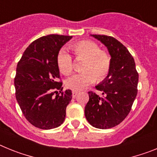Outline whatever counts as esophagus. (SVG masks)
Returning <instances> with one entry per match:
<instances>
[{"label": "esophagus", "instance_id": "obj_1", "mask_svg": "<svg viewBox=\"0 0 157 157\" xmlns=\"http://www.w3.org/2000/svg\"><path fill=\"white\" fill-rule=\"evenodd\" d=\"M77 94H78V93L76 92V91H72V97H73V98H75L76 97V96H77Z\"/></svg>", "mask_w": 157, "mask_h": 157}]
</instances>
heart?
I'll list each match as a JSON object with an SVG mask.
<instances>
[{
    "instance_id": "1",
    "label": "heart",
    "mask_w": 157,
    "mask_h": 157,
    "mask_svg": "<svg viewBox=\"0 0 157 157\" xmlns=\"http://www.w3.org/2000/svg\"><path fill=\"white\" fill-rule=\"evenodd\" d=\"M75 54L86 58L82 73L69 76L65 81L67 88L74 91H80L91 85L96 80L103 79L109 74L111 67V58L107 52L101 50L99 45L92 41H81L71 46ZM57 65L63 74H68L73 69L72 58L66 48H63L57 54Z\"/></svg>"
}]
</instances>
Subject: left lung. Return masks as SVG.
<instances>
[{
  "mask_svg": "<svg viewBox=\"0 0 157 157\" xmlns=\"http://www.w3.org/2000/svg\"><path fill=\"white\" fill-rule=\"evenodd\" d=\"M91 36L108 48L111 67L107 77L96 86L103 97L89 92L85 116L94 127L109 129L120 124L129 114L138 93V74L134 58L121 42L110 36Z\"/></svg>",
  "mask_w": 157,
  "mask_h": 157,
  "instance_id": "8db88e82",
  "label": "left lung"
}]
</instances>
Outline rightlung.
<instances>
[{"label":"right lung","instance_id":"obj_1","mask_svg":"<svg viewBox=\"0 0 157 157\" xmlns=\"http://www.w3.org/2000/svg\"><path fill=\"white\" fill-rule=\"evenodd\" d=\"M71 37L43 36L27 47L17 64L14 80L16 100L25 118L37 128H56L65 120L72 93L71 90L63 91L62 82H57L59 70L56 58Z\"/></svg>","mask_w":157,"mask_h":157}]
</instances>
